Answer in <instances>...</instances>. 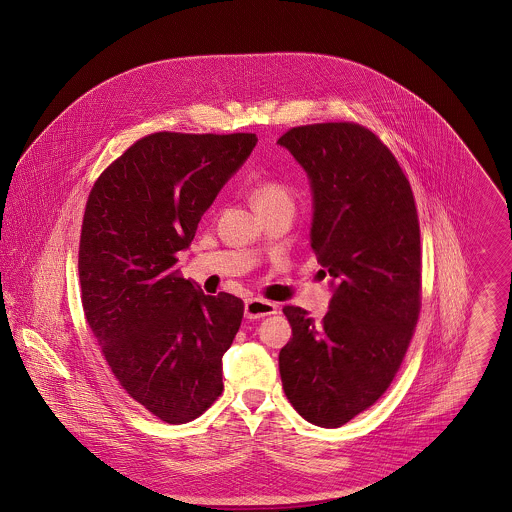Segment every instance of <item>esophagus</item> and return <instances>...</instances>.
<instances>
[{
  "instance_id": "obj_1",
  "label": "esophagus",
  "mask_w": 512,
  "mask_h": 512,
  "mask_svg": "<svg viewBox=\"0 0 512 512\" xmlns=\"http://www.w3.org/2000/svg\"><path fill=\"white\" fill-rule=\"evenodd\" d=\"M278 313V305L274 301L262 299V297H252L246 299L244 303V315L248 319H260V317H268V315H276Z\"/></svg>"
}]
</instances>
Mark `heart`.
<instances>
[{
	"label": "heart",
	"instance_id": "1",
	"mask_svg": "<svg viewBox=\"0 0 512 512\" xmlns=\"http://www.w3.org/2000/svg\"><path fill=\"white\" fill-rule=\"evenodd\" d=\"M252 199L258 211H266L278 205H293L290 187L278 179L260 181L252 191Z\"/></svg>",
	"mask_w": 512,
	"mask_h": 512
}]
</instances>
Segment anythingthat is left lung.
Listing matches in <instances>:
<instances>
[{
    "label": "left lung",
    "mask_w": 512,
    "mask_h": 512,
    "mask_svg": "<svg viewBox=\"0 0 512 512\" xmlns=\"http://www.w3.org/2000/svg\"><path fill=\"white\" fill-rule=\"evenodd\" d=\"M278 144L309 175L311 248L335 288L321 321L284 307L293 337L280 374L307 422L339 428L388 390L410 347L422 307L416 201L394 153L365 126H297Z\"/></svg>",
    "instance_id": "left-lung-1"
}]
</instances>
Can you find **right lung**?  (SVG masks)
<instances>
[{
  "mask_svg": "<svg viewBox=\"0 0 512 512\" xmlns=\"http://www.w3.org/2000/svg\"><path fill=\"white\" fill-rule=\"evenodd\" d=\"M256 134L155 132L96 179L84 209L78 278L86 323L120 386L167 424L222 394V355L244 303L179 276L177 254Z\"/></svg>",
  "mask_w": 512,
  "mask_h": 512,
  "instance_id": "1",
  "label": "right lung"
}]
</instances>
